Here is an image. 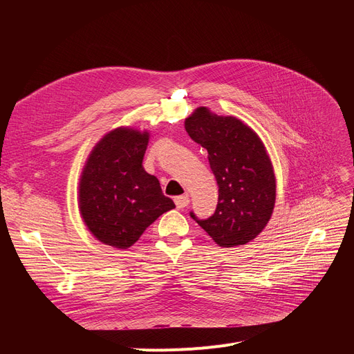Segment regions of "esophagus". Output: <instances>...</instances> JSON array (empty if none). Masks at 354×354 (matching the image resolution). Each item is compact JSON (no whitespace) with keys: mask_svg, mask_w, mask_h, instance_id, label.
Returning <instances> with one entry per match:
<instances>
[{"mask_svg":"<svg viewBox=\"0 0 354 354\" xmlns=\"http://www.w3.org/2000/svg\"><path fill=\"white\" fill-rule=\"evenodd\" d=\"M175 203H176V207H178L179 209L187 208V207H188V203H189V196H188V195H180V196H176V198H175Z\"/></svg>","mask_w":354,"mask_h":354,"instance_id":"34e87169","label":"esophagus"}]
</instances>
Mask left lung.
I'll list each match as a JSON object with an SVG mask.
<instances>
[{"label": "left lung", "instance_id": "left-lung-1", "mask_svg": "<svg viewBox=\"0 0 354 354\" xmlns=\"http://www.w3.org/2000/svg\"><path fill=\"white\" fill-rule=\"evenodd\" d=\"M185 129L208 151L219 192L212 216H191L219 247L250 243L267 227L275 205V176L264 143L239 119L207 107L195 109Z\"/></svg>", "mask_w": 354, "mask_h": 354}]
</instances>
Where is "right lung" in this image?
I'll return each instance as SVG.
<instances>
[{"instance_id":"obj_1","label":"right lung","mask_w":354,"mask_h":354,"mask_svg":"<svg viewBox=\"0 0 354 354\" xmlns=\"http://www.w3.org/2000/svg\"><path fill=\"white\" fill-rule=\"evenodd\" d=\"M149 133L118 127L90 152L79 183V208L100 243L126 250L165 212L175 208L156 176L143 169Z\"/></svg>"}]
</instances>
